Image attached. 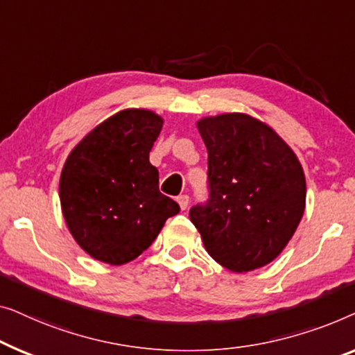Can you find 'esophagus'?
Returning a JSON list of instances; mask_svg holds the SVG:
<instances>
[{
  "label": "esophagus",
  "mask_w": 355,
  "mask_h": 355,
  "mask_svg": "<svg viewBox=\"0 0 355 355\" xmlns=\"http://www.w3.org/2000/svg\"><path fill=\"white\" fill-rule=\"evenodd\" d=\"M177 202H178L180 209H182V211H184V209H187L188 204H189V196H188V194H182V196L177 198Z\"/></svg>",
  "instance_id": "1"
}]
</instances>
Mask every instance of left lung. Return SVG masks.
<instances>
[{
    "mask_svg": "<svg viewBox=\"0 0 355 355\" xmlns=\"http://www.w3.org/2000/svg\"><path fill=\"white\" fill-rule=\"evenodd\" d=\"M207 148L209 199L189 209L214 261L233 272L267 266L306 209V177L293 149L248 114L198 122Z\"/></svg>",
    "mask_w": 355,
    "mask_h": 355,
    "instance_id": "left-lung-1",
    "label": "left lung"
}]
</instances>
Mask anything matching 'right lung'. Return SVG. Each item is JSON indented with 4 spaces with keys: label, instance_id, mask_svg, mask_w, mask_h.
<instances>
[{
    "label": "right lung",
    "instance_id": "obj_1",
    "mask_svg": "<svg viewBox=\"0 0 355 355\" xmlns=\"http://www.w3.org/2000/svg\"><path fill=\"white\" fill-rule=\"evenodd\" d=\"M162 123L146 109H125L92 130L64 164V218L80 248L96 261H133L180 212L178 204L159 191V172L149 162Z\"/></svg>",
    "mask_w": 355,
    "mask_h": 355
}]
</instances>
